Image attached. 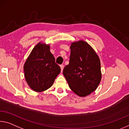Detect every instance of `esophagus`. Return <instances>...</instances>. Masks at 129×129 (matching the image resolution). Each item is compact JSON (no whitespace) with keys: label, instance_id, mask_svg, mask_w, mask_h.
Instances as JSON below:
<instances>
[{"label":"esophagus","instance_id":"1","mask_svg":"<svg viewBox=\"0 0 129 129\" xmlns=\"http://www.w3.org/2000/svg\"><path fill=\"white\" fill-rule=\"evenodd\" d=\"M60 68H61V71H63V69H64V65H60Z\"/></svg>","mask_w":129,"mask_h":129}]
</instances>
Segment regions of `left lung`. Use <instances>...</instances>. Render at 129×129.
I'll return each instance as SVG.
<instances>
[{
  "label": "left lung",
  "mask_w": 129,
  "mask_h": 129,
  "mask_svg": "<svg viewBox=\"0 0 129 129\" xmlns=\"http://www.w3.org/2000/svg\"><path fill=\"white\" fill-rule=\"evenodd\" d=\"M69 63L63 70L71 90L84 97L96 90L102 79L101 61L93 48L84 41L72 43Z\"/></svg>",
  "instance_id": "left-lung-1"
}]
</instances>
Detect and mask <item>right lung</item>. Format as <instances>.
<instances>
[{
    "label": "right lung",
    "mask_w": 129,
    "mask_h": 129,
    "mask_svg": "<svg viewBox=\"0 0 129 129\" xmlns=\"http://www.w3.org/2000/svg\"><path fill=\"white\" fill-rule=\"evenodd\" d=\"M24 77L33 90L40 92L53 84L54 80L61 72L50 52L49 45L39 42L27 57L23 66Z\"/></svg>",
    "instance_id": "1"
}]
</instances>
